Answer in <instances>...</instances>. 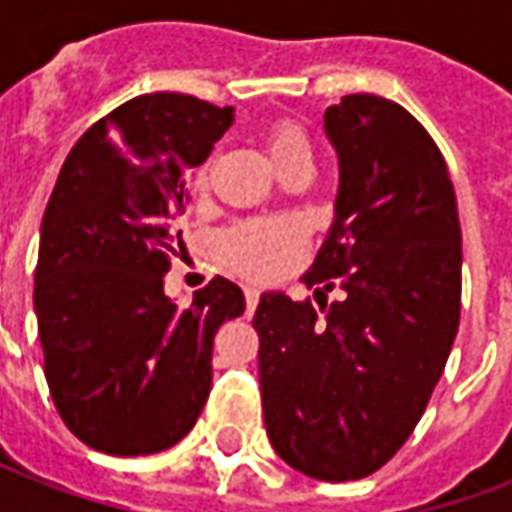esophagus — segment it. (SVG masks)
Returning <instances> with one entry per match:
<instances>
[{
	"instance_id": "obj_1",
	"label": "esophagus",
	"mask_w": 512,
	"mask_h": 512,
	"mask_svg": "<svg viewBox=\"0 0 512 512\" xmlns=\"http://www.w3.org/2000/svg\"><path fill=\"white\" fill-rule=\"evenodd\" d=\"M244 299H246V312H255L257 301H260V290H257L255 285H246Z\"/></svg>"
}]
</instances>
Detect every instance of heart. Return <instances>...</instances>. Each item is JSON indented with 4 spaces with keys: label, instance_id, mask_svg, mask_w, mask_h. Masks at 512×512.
<instances>
[{
    "label": "heart",
    "instance_id": "b5f03b06",
    "mask_svg": "<svg viewBox=\"0 0 512 512\" xmlns=\"http://www.w3.org/2000/svg\"><path fill=\"white\" fill-rule=\"evenodd\" d=\"M266 150L271 161L282 167L293 158H310L307 134L290 120H277L266 131ZM191 189L202 194L208 189V167H200L191 178ZM304 227L299 219L274 216V219H246L233 224L222 235L224 263L235 268L241 277L249 279H274L285 274L304 252Z\"/></svg>",
    "mask_w": 512,
    "mask_h": 512
}]
</instances>
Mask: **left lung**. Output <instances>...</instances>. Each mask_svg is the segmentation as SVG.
Masks as SVG:
<instances>
[{
    "instance_id": "1",
    "label": "left lung",
    "mask_w": 512,
    "mask_h": 512,
    "mask_svg": "<svg viewBox=\"0 0 512 512\" xmlns=\"http://www.w3.org/2000/svg\"><path fill=\"white\" fill-rule=\"evenodd\" d=\"M340 191L304 274L315 301L263 293L255 312L268 439L326 483L362 480L425 414L461 321V222L439 145L381 95L326 109ZM334 287L343 302L325 301Z\"/></svg>"
}]
</instances>
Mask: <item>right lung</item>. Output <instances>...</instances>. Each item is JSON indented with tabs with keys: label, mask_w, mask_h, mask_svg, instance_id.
Listing matches in <instances>:
<instances>
[{
	"label": "right lung",
	"mask_w": 512,
	"mask_h": 512,
	"mask_svg": "<svg viewBox=\"0 0 512 512\" xmlns=\"http://www.w3.org/2000/svg\"><path fill=\"white\" fill-rule=\"evenodd\" d=\"M230 126L233 106L139 95L62 164L40 227L35 312L51 400L93 450H167L211 395L213 334L244 312V293L213 277L180 310L164 277L183 246L186 169Z\"/></svg>",
	"instance_id": "obj_1"
}]
</instances>
